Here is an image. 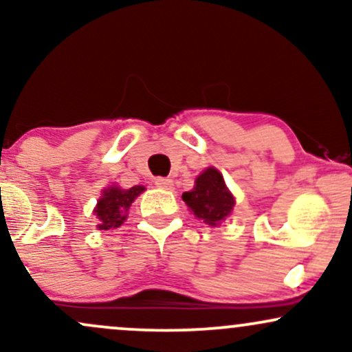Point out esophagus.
<instances>
[{
	"mask_svg": "<svg viewBox=\"0 0 352 352\" xmlns=\"http://www.w3.org/2000/svg\"><path fill=\"white\" fill-rule=\"evenodd\" d=\"M155 185L159 188H164V190H172L173 188L172 179H164V177H159V179H155Z\"/></svg>",
	"mask_w": 352,
	"mask_h": 352,
	"instance_id": "obj_1",
	"label": "esophagus"
}]
</instances>
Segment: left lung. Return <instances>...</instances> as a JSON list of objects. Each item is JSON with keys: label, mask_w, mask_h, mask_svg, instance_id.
<instances>
[{"label": "left lung", "mask_w": 352, "mask_h": 352, "mask_svg": "<svg viewBox=\"0 0 352 352\" xmlns=\"http://www.w3.org/2000/svg\"><path fill=\"white\" fill-rule=\"evenodd\" d=\"M182 199L192 208L193 215L201 218L210 227H215L221 220H225L235 204L221 173L213 167L197 177L195 187L190 192H185Z\"/></svg>", "instance_id": "obj_1"}]
</instances>
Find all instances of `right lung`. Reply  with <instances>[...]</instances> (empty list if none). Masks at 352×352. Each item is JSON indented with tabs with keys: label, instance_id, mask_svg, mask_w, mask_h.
<instances>
[{
	"label": "right lung",
	"instance_id": "add662e5",
	"mask_svg": "<svg viewBox=\"0 0 352 352\" xmlns=\"http://www.w3.org/2000/svg\"><path fill=\"white\" fill-rule=\"evenodd\" d=\"M144 187L135 185V187L129 190H120L117 187H111L104 190L102 199L99 200L98 207H96L94 213L99 218V230H111L119 228L124 223L125 213H127L129 207L134 201V199L139 193L144 192Z\"/></svg>",
	"mask_w": 352,
	"mask_h": 352
}]
</instances>
